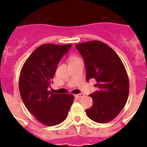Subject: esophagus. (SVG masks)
Returning <instances> with one entry per match:
<instances>
[{
    "instance_id": "obj_1",
    "label": "esophagus",
    "mask_w": 147,
    "mask_h": 147,
    "mask_svg": "<svg viewBox=\"0 0 147 147\" xmlns=\"http://www.w3.org/2000/svg\"><path fill=\"white\" fill-rule=\"evenodd\" d=\"M75 96H76V98H82V97L85 96V94H83V93H81V94H76Z\"/></svg>"
}]
</instances>
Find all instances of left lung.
I'll return each mask as SVG.
<instances>
[{"instance_id": "obj_1", "label": "left lung", "mask_w": 147, "mask_h": 147, "mask_svg": "<svg viewBox=\"0 0 147 147\" xmlns=\"http://www.w3.org/2000/svg\"><path fill=\"white\" fill-rule=\"evenodd\" d=\"M86 69V80L94 78L97 92L90 94L93 105L86 110L97 123H107L125 106L129 95V79L118 55L104 42L94 40L76 45Z\"/></svg>"}]
</instances>
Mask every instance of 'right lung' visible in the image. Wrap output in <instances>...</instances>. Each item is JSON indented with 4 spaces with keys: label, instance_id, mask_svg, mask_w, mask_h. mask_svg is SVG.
Segmentation results:
<instances>
[{
    "label": "right lung",
    "instance_id": "right-lung-1",
    "mask_svg": "<svg viewBox=\"0 0 147 147\" xmlns=\"http://www.w3.org/2000/svg\"><path fill=\"white\" fill-rule=\"evenodd\" d=\"M71 44H43L37 47L22 67L19 90L29 111L47 126L59 124L66 118L74 101L72 94L51 93L49 87L58 64Z\"/></svg>",
    "mask_w": 147,
    "mask_h": 147
}]
</instances>
